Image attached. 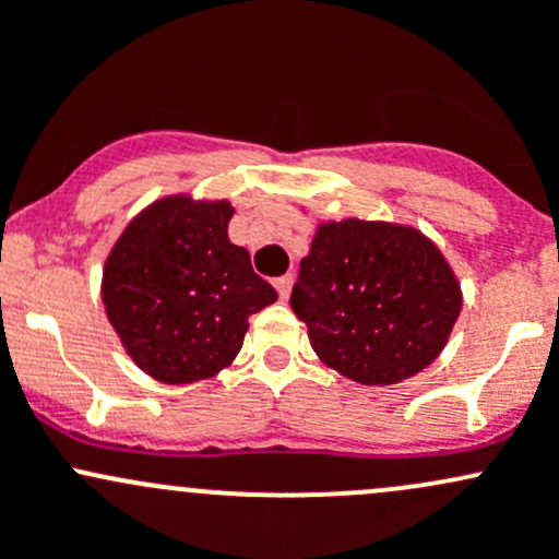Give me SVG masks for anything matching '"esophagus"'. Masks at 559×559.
Masks as SVG:
<instances>
[{"label":"esophagus","instance_id":"34e87169","mask_svg":"<svg viewBox=\"0 0 559 559\" xmlns=\"http://www.w3.org/2000/svg\"><path fill=\"white\" fill-rule=\"evenodd\" d=\"M274 287H277L280 298H287V296H290V287H293V274H285V277H277V280H274Z\"/></svg>","mask_w":559,"mask_h":559}]
</instances>
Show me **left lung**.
<instances>
[{
  "label": "left lung",
  "mask_w": 559,
  "mask_h": 559,
  "mask_svg": "<svg viewBox=\"0 0 559 559\" xmlns=\"http://www.w3.org/2000/svg\"><path fill=\"white\" fill-rule=\"evenodd\" d=\"M290 307L328 368L360 384H395L439 358L463 293L423 231L347 217L318 226Z\"/></svg>",
  "instance_id": "left-lung-1"
}]
</instances>
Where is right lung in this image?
Segmentation results:
<instances>
[{
	"label": "right lung",
	"instance_id": "1",
	"mask_svg": "<svg viewBox=\"0 0 559 559\" xmlns=\"http://www.w3.org/2000/svg\"><path fill=\"white\" fill-rule=\"evenodd\" d=\"M231 201L166 195L142 210L109 250L102 301L120 344L147 377L191 384L239 355L250 314L277 301L231 245Z\"/></svg>",
	"mask_w": 559,
	"mask_h": 559
}]
</instances>
